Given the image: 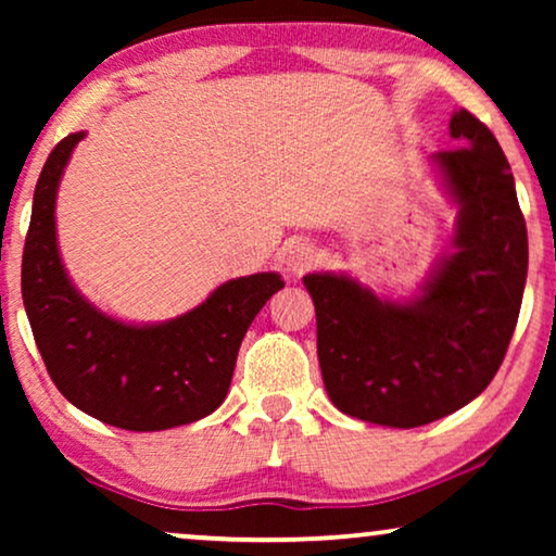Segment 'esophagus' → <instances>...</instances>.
I'll list each match as a JSON object with an SVG mask.
<instances>
[{
    "label": "esophagus",
    "mask_w": 556,
    "mask_h": 556,
    "mask_svg": "<svg viewBox=\"0 0 556 556\" xmlns=\"http://www.w3.org/2000/svg\"><path fill=\"white\" fill-rule=\"evenodd\" d=\"M318 257H321V255H318V248L314 245V242L299 240V242H293V245L286 248L283 263H286L288 270L299 276V273H306V270L314 268V265L318 263Z\"/></svg>",
    "instance_id": "34e87169"
}]
</instances>
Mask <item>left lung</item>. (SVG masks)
<instances>
[{
    "label": "left lung",
    "mask_w": 556,
    "mask_h": 556,
    "mask_svg": "<svg viewBox=\"0 0 556 556\" xmlns=\"http://www.w3.org/2000/svg\"><path fill=\"white\" fill-rule=\"evenodd\" d=\"M460 149L430 156L458 207L453 250L413 299H382L346 273H308L318 364L341 413L420 428L466 407L496 375L527 286V223L496 136L466 109L451 118Z\"/></svg>",
    "instance_id": "left-lung-1"
}]
</instances>
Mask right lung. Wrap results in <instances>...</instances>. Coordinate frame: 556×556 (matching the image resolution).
<instances>
[{"instance_id":"obj_1","label":"right lung","mask_w":556,"mask_h":556,"mask_svg":"<svg viewBox=\"0 0 556 556\" xmlns=\"http://www.w3.org/2000/svg\"><path fill=\"white\" fill-rule=\"evenodd\" d=\"M83 139L86 131L65 136L35 187L22 253V301L35 344L63 397L96 420L134 432L202 420L223 405L242 337L283 278H232L200 306L159 324L121 321L93 306L67 276L55 227L60 179Z\"/></svg>"}]
</instances>
